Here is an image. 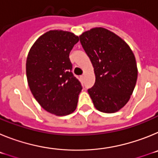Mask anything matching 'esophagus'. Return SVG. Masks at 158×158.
<instances>
[{
  "instance_id": "34e87169",
  "label": "esophagus",
  "mask_w": 158,
  "mask_h": 158,
  "mask_svg": "<svg viewBox=\"0 0 158 158\" xmlns=\"http://www.w3.org/2000/svg\"><path fill=\"white\" fill-rule=\"evenodd\" d=\"M80 78H81V80H83V79H84V76H83V75H81V76L80 77Z\"/></svg>"
}]
</instances>
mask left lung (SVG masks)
Returning a JSON list of instances; mask_svg holds the SVG:
<instances>
[{
  "label": "left lung",
  "instance_id": "obj_1",
  "mask_svg": "<svg viewBox=\"0 0 158 158\" xmlns=\"http://www.w3.org/2000/svg\"><path fill=\"white\" fill-rule=\"evenodd\" d=\"M80 42L94 68L96 81L88 89L95 107L104 113L120 110L135 87L138 69L126 42L103 27L84 32Z\"/></svg>",
  "mask_w": 158,
  "mask_h": 158
}]
</instances>
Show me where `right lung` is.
<instances>
[{"instance_id": "obj_1", "label": "right lung", "mask_w": 158, "mask_h": 158, "mask_svg": "<svg viewBox=\"0 0 158 158\" xmlns=\"http://www.w3.org/2000/svg\"><path fill=\"white\" fill-rule=\"evenodd\" d=\"M78 41L71 32L49 31L36 40L27 55L31 92L43 109L54 115H69L77 105L82 86L72 73L69 56Z\"/></svg>"}]
</instances>
